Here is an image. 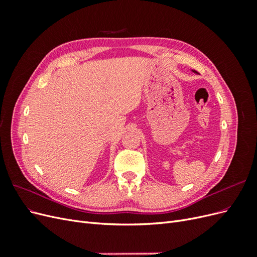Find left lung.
<instances>
[{"mask_svg": "<svg viewBox=\"0 0 257 257\" xmlns=\"http://www.w3.org/2000/svg\"><path fill=\"white\" fill-rule=\"evenodd\" d=\"M192 72H194V73H197V72H196V71H192Z\"/></svg>", "mask_w": 257, "mask_h": 257, "instance_id": "obj_1", "label": "left lung"}]
</instances>
